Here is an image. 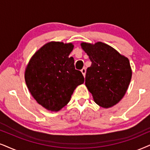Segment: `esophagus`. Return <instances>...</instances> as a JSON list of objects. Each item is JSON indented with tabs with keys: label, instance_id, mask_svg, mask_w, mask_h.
Returning <instances> with one entry per match:
<instances>
[{
	"label": "esophagus",
	"instance_id": "obj_1",
	"mask_svg": "<svg viewBox=\"0 0 150 150\" xmlns=\"http://www.w3.org/2000/svg\"><path fill=\"white\" fill-rule=\"evenodd\" d=\"M81 73L83 74V75H84V77L85 75H86V69H85V68L82 69L81 70Z\"/></svg>",
	"mask_w": 150,
	"mask_h": 150
}]
</instances>
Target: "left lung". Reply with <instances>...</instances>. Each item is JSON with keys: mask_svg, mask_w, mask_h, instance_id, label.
<instances>
[{"mask_svg": "<svg viewBox=\"0 0 150 150\" xmlns=\"http://www.w3.org/2000/svg\"><path fill=\"white\" fill-rule=\"evenodd\" d=\"M81 46L92 62L87 69L85 85L97 105L113 107L124 97L132 79L128 58L102 42H83Z\"/></svg>", "mask_w": 150, "mask_h": 150, "instance_id": "obj_1", "label": "left lung"}]
</instances>
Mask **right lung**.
Instances as JSON below:
<instances>
[{"label":"right lung","instance_id":"right-lung-1","mask_svg":"<svg viewBox=\"0 0 150 150\" xmlns=\"http://www.w3.org/2000/svg\"><path fill=\"white\" fill-rule=\"evenodd\" d=\"M73 43L51 41L45 43L30 59L25 80L38 103L51 111H59L69 103L74 90L83 84L82 73L75 70L69 57Z\"/></svg>","mask_w":150,"mask_h":150}]
</instances>
